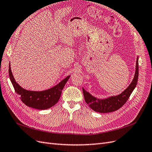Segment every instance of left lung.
I'll use <instances>...</instances> for the list:
<instances>
[{"mask_svg":"<svg viewBox=\"0 0 152 152\" xmlns=\"http://www.w3.org/2000/svg\"><path fill=\"white\" fill-rule=\"evenodd\" d=\"M138 58L137 56L135 73L132 81L129 86L120 94L111 96L104 99H99L90 94L89 92L86 91L84 89V87H82L86 103L89 104L91 109L99 113H109L116 111L126 103L137 85L139 75Z\"/></svg>","mask_w":152,"mask_h":152,"instance_id":"1","label":"left lung"}]
</instances>
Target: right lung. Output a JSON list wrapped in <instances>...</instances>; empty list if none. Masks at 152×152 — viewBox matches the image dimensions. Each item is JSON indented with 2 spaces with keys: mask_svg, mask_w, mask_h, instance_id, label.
I'll return each mask as SVG.
<instances>
[{
  "mask_svg": "<svg viewBox=\"0 0 152 152\" xmlns=\"http://www.w3.org/2000/svg\"><path fill=\"white\" fill-rule=\"evenodd\" d=\"M9 75L16 93L20 96L22 102L29 107L38 110L50 108L58 103L63 87L70 77V75L67 76L57 85L49 89L34 91L25 89L17 83L11 72L10 63L9 65Z\"/></svg>",
  "mask_w": 152,
  "mask_h": 152,
  "instance_id": "obj_1",
  "label": "right lung"
}]
</instances>
